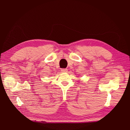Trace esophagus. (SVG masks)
<instances>
[{"label": "esophagus", "instance_id": "obj_1", "mask_svg": "<svg viewBox=\"0 0 130 130\" xmlns=\"http://www.w3.org/2000/svg\"><path fill=\"white\" fill-rule=\"evenodd\" d=\"M61 72L62 73H67L68 72V69H62L61 70Z\"/></svg>", "mask_w": 130, "mask_h": 130}]
</instances>
